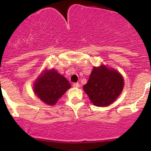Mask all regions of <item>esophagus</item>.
Wrapping results in <instances>:
<instances>
[{
    "mask_svg": "<svg viewBox=\"0 0 151 151\" xmlns=\"http://www.w3.org/2000/svg\"><path fill=\"white\" fill-rule=\"evenodd\" d=\"M73 86L75 87V88H79L80 87V84L78 83H73Z\"/></svg>",
    "mask_w": 151,
    "mask_h": 151,
    "instance_id": "obj_1",
    "label": "esophagus"
}]
</instances>
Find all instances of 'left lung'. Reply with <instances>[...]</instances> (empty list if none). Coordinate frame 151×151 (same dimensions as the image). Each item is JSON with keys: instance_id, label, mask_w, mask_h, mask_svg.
<instances>
[{"instance_id": "left-lung-1", "label": "left lung", "mask_w": 151, "mask_h": 151, "mask_svg": "<svg viewBox=\"0 0 151 151\" xmlns=\"http://www.w3.org/2000/svg\"><path fill=\"white\" fill-rule=\"evenodd\" d=\"M124 88L120 73L105 65L94 67L83 89L97 106H106L117 99Z\"/></svg>"}]
</instances>
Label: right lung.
<instances>
[{
	"mask_svg": "<svg viewBox=\"0 0 151 151\" xmlns=\"http://www.w3.org/2000/svg\"><path fill=\"white\" fill-rule=\"evenodd\" d=\"M71 84L67 79L54 69L45 70L34 83L33 90L38 98L47 105H54L63 96Z\"/></svg>",
	"mask_w": 151,
	"mask_h": 151,
	"instance_id": "1",
	"label": "right lung"
}]
</instances>
